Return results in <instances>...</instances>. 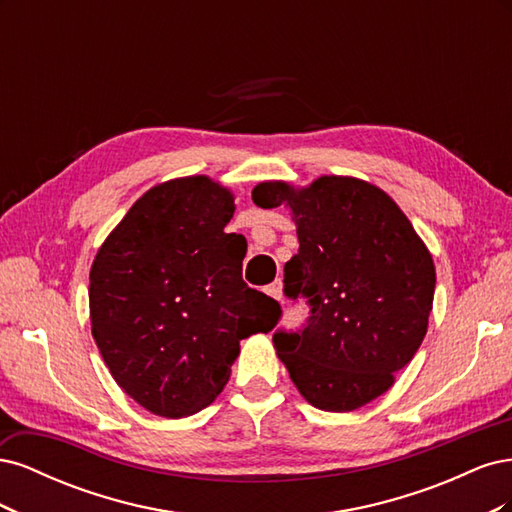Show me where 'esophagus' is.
Returning <instances> with one entry per match:
<instances>
[{
    "instance_id": "34e87169",
    "label": "esophagus",
    "mask_w": 512,
    "mask_h": 512,
    "mask_svg": "<svg viewBox=\"0 0 512 512\" xmlns=\"http://www.w3.org/2000/svg\"><path fill=\"white\" fill-rule=\"evenodd\" d=\"M284 286H282V282L280 280H277V282H273L271 286H267V294H269V297H273L275 301H282V297H284Z\"/></svg>"
}]
</instances>
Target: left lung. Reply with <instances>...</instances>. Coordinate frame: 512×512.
I'll use <instances>...</instances> for the list:
<instances>
[{
    "label": "left lung",
    "mask_w": 512,
    "mask_h": 512,
    "mask_svg": "<svg viewBox=\"0 0 512 512\" xmlns=\"http://www.w3.org/2000/svg\"><path fill=\"white\" fill-rule=\"evenodd\" d=\"M262 209L288 205L299 254L284 267V294L305 297L307 324L273 344L290 380L314 408L350 412L386 393L427 333L436 267L395 200L354 177L307 188L265 181Z\"/></svg>",
    "instance_id": "8db88e82"
}]
</instances>
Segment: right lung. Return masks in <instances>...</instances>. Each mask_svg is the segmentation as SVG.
Returning <instances> with one entry per match:
<instances>
[{"label": "right lung", "instance_id": "add662e5", "mask_svg": "<svg viewBox=\"0 0 512 512\" xmlns=\"http://www.w3.org/2000/svg\"><path fill=\"white\" fill-rule=\"evenodd\" d=\"M232 213L235 196L205 175L160 183L91 265V335L123 393L151 414L207 408L241 339L280 320V303L243 282V243L224 232Z\"/></svg>", "mask_w": 512, "mask_h": 512}]
</instances>
